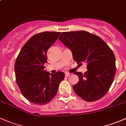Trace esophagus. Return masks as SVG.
Segmentation results:
<instances>
[{"label":"esophagus","instance_id":"1","mask_svg":"<svg viewBox=\"0 0 126 126\" xmlns=\"http://www.w3.org/2000/svg\"><path fill=\"white\" fill-rule=\"evenodd\" d=\"M71 75L70 73H69V72H66L65 73V76L66 77H69V76Z\"/></svg>","mask_w":126,"mask_h":126}]
</instances>
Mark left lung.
<instances>
[{"mask_svg": "<svg viewBox=\"0 0 126 126\" xmlns=\"http://www.w3.org/2000/svg\"><path fill=\"white\" fill-rule=\"evenodd\" d=\"M58 39L71 49L77 64L87 63L88 71L83 74L74 72L79 79L72 87L76 94L87 102L102 98L110 89L116 73L112 50L98 36L83 30L62 32Z\"/></svg>", "mask_w": 126, "mask_h": 126, "instance_id": "obj_1", "label": "left lung"}]
</instances>
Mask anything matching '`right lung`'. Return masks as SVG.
Segmentation results:
<instances>
[{"label":"right lung","instance_id":"add662e5","mask_svg":"<svg viewBox=\"0 0 126 126\" xmlns=\"http://www.w3.org/2000/svg\"><path fill=\"white\" fill-rule=\"evenodd\" d=\"M60 32H44L35 34L26 42L15 64L16 81L21 93L29 102L45 105L55 96L64 73L50 74L44 70L47 51Z\"/></svg>","mask_w":126,"mask_h":126}]
</instances>
